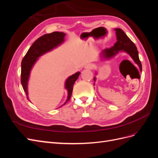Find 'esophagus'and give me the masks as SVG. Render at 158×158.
Returning <instances> with one entry per match:
<instances>
[{
	"instance_id": "esophagus-1",
	"label": "esophagus",
	"mask_w": 158,
	"mask_h": 158,
	"mask_svg": "<svg viewBox=\"0 0 158 158\" xmlns=\"http://www.w3.org/2000/svg\"><path fill=\"white\" fill-rule=\"evenodd\" d=\"M84 68L85 69H92L93 68V65L90 63H88L84 66Z\"/></svg>"
}]
</instances>
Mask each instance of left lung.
I'll return each instance as SVG.
<instances>
[{"mask_svg":"<svg viewBox=\"0 0 158 158\" xmlns=\"http://www.w3.org/2000/svg\"><path fill=\"white\" fill-rule=\"evenodd\" d=\"M114 31H116L117 42L113 47L105 49L101 52L102 59L108 60L113 58L119 52H125L131 56L135 63L138 66L140 71L142 72V64L138 56V52L136 45L120 28H116ZM95 74H97V73ZM94 80L95 82L96 77H94Z\"/></svg>","mask_w":158,"mask_h":158,"instance_id":"left-lung-1","label":"left lung"}]
</instances>
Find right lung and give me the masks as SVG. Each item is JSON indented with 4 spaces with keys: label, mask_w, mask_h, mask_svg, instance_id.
I'll return each instance as SVG.
<instances>
[{
    "label": "right lung",
    "mask_w": 158,
    "mask_h": 158,
    "mask_svg": "<svg viewBox=\"0 0 158 158\" xmlns=\"http://www.w3.org/2000/svg\"><path fill=\"white\" fill-rule=\"evenodd\" d=\"M66 33L63 32L55 31L51 33H47L44 35L40 37L37 39L27 51L25 56L23 57L21 65V83L23 90L27 95V98L30 102L28 97L27 84L29 81L31 70L33 65L39 59V57L47 53V52L52 51L53 49L63 44L64 41V37ZM80 72L70 76L66 80L64 83V88L68 92V96L66 102L63 105H65L70 99L71 95L73 94V85L76 80L78 79L80 75ZM63 106H61L62 107Z\"/></svg>",
    "instance_id": "1"
}]
</instances>
